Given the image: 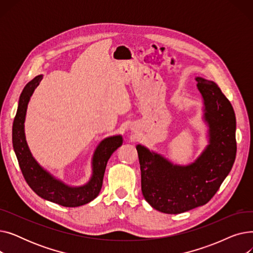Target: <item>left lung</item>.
<instances>
[{
  "label": "left lung",
  "mask_w": 253,
  "mask_h": 253,
  "mask_svg": "<svg viewBox=\"0 0 253 253\" xmlns=\"http://www.w3.org/2000/svg\"><path fill=\"white\" fill-rule=\"evenodd\" d=\"M203 98V120L208 144L188 165L173 164L161 154L137 144L141 192L153 208L178 214L205 205L228 176L236 158V117L219 87L201 77L195 78Z\"/></svg>",
  "instance_id": "obj_1"
}]
</instances>
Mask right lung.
I'll list each match as a JSON object with an SVG mask.
<instances>
[{"instance_id":"obj_1","label":"right lung","mask_w":253,"mask_h":253,"mask_svg":"<svg viewBox=\"0 0 253 253\" xmlns=\"http://www.w3.org/2000/svg\"><path fill=\"white\" fill-rule=\"evenodd\" d=\"M42 78L43 75L35 77L31 82L25 85L21 92L12 127L13 149H14L25 181L38 196L64 207L82 206L94 200L98 196L102 187L106 164L113 153L122 145L123 137L122 135H113L99 142L93 153L91 161L92 174L87 183L79 185V187H73L53 176L33 157L24 133L26 110H28L33 93L41 82Z\"/></svg>"}]
</instances>
